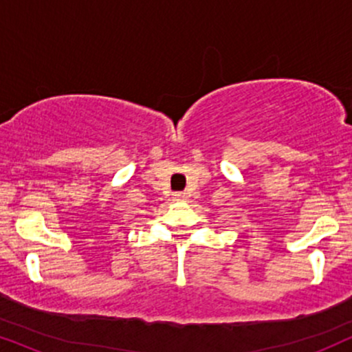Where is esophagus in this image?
Segmentation results:
<instances>
[{
  "mask_svg": "<svg viewBox=\"0 0 352 352\" xmlns=\"http://www.w3.org/2000/svg\"><path fill=\"white\" fill-rule=\"evenodd\" d=\"M185 199H187V195H185L184 192H177V193H173V200H177V201H184Z\"/></svg>",
  "mask_w": 352,
  "mask_h": 352,
  "instance_id": "esophagus-1",
  "label": "esophagus"
}]
</instances>
